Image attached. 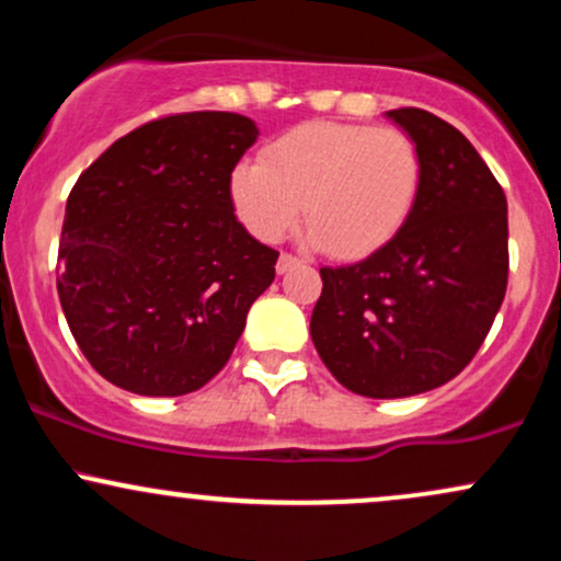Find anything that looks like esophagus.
Listing matches in <instances>:
<instances>
[{"mask_svg":"<svg viewBox=\"0 0 561 561\" xmlns=\"http://www.w3.org/2000/svg\"><path fill=\"white\" fill-rule=\"evenodd\" d=\"M300 259H298V255H293V253H282L279 255V261H276V272H279V274H287L289 272V268H295V266H300Z\"/></svg>","mask_w":561,"mask_h":561,"instance_id":"obj_1","label":"esophagus"}]
</instances>
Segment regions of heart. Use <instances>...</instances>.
I'll return each instance as SVG.
<instances>
[{"instance_id": "b5f03b06", "label": "heart", "mask_w": 561, "mask_h": 561, "mask_svg": "<svg viewBox=\"0 0 561 561\" xmlns=\"http://www.w3.org/2000/svg\"><path fill=\"white\" fill-rule=\"evenodd\" d=\"M427 160L398 126L313 121L282 134L261 160L231 173L242 227L274 242L302 218L334 259H364L405 227L422 197Z\"/></svg>"}]
</instances>
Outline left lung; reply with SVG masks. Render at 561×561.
<instances>
[{
    "instance_id": "left-lung-1",
    "label": "left lung",
    "mask_w": 561,
    "mask_h": 561,
    "mask_svg": "<svg viewBox=\"0 0 561 561\" xmlns=\"http://www.w3.org/2000/svg\"><path fill=\"white\" fill-rule=\"evenodd\" d=\"M427 173L405 227L353 266L321 268L311 337L347 390L405 398L459 375L506 295V195L459 128L420 107L388 113Z\"/></svg>"
}]
</instances>
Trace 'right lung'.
Here are the masks:
<instances>
[{
    "label": "right lung",
    "mask_w": 561,
    "mask_h": 561,
    "mask_svg": "<svg viewBox=\"0 0 561 561\" xmlns=\"http://www.w3.org/2000/svg\"><path fill=\"white\" fill-rule=\"evenodd\" d=\"M259 128L173 113L113 141L73 184L57 295L87 362L137 396H186L229 362L279 253L244 231L231 171Z\"/></svg>",
    "instance_id": "1"
}]
</instances>
